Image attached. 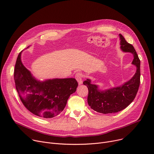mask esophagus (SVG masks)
Returning a JSON list of instances; mask_svg holds the SVG:
<instances>
[{
  "label": "esophagus",
  "instance_id": "obj_1",
  "mask_svg": "<svg viewBox=\"0 0 154 154\" xmlns=\"http://www.w3.org/2000/svg\"><path fill=\"white\" fill-rule=\"evenodd\" d=\"M82 74L81 73H77L75 74V79L77 80V82L79 83V85H81L83 82L82 80Z\"/></svg>",
  "mask_w": 154,
  "mask_h": 154
}]
</instances>
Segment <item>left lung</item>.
Instances as JSON below:
<instances>
[{
	"mask_svg": "<svg viewBox=\"0 0 154 154\" xmlns=\"http://www.w3.org/2000/svg\"><path fill=\"white\" fill-rule=\"evenodd\" d=\"M119 37L121 51L134 55L132 64L137 68L134 75L121 85L105 90H100L99 85L92 84L90 79H87L83 82L88 89V106L94 110L105 114L118 112L125 109L135 99L140 85V59L134 47L121 34H119Z\"/></svg>",
	"mask_w": 154,
	"mask_h": 154,
	"instance_id": "obj_1",
	"label": "left lung"
}]
</instances>
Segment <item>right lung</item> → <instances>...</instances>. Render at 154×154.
I'll return each instance as SVG.
<instances>
[{
    "instance_id": "right-lung-1",
    "label": "right lung",
    "mask_w": 154,
    "mask_h": 154,
    "mask_svg": "<svg viewBox=\"0 0 154 154\" xmlns=\"http://www.w3.org/2000/svg\"><path fill=\"white\" fill-rule=\"evenodd\" d=\"M22 51L17 57L14 70L16 89L22 102L38 117L57 116L64 109L70 95L76 91L77 80L74 78L38 80L22 63Z\"/></svg>"
}]
</instances>
